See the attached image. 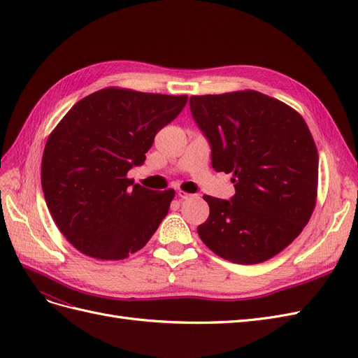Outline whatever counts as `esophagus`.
Listing matches in <instances>:
<instances>
[{
  "label": "esophagus",
  "instance_id": "obj_1",
  "mask_svg": "<svg viewBox=\"0 0 358 358\" xmlns=\"http://www.w3.org/2000/svg\"><path fill=\"white\" fill-rule=\"evenodd\" d=\"M178 196H179L180 200H188V199H192V197H194L192 194H188V192H185V191H178Z\"/></svg>",
  "mask_w": 358,
  "mask_h": 358
}]
</instances>
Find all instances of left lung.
I'll return each mask as SVG.
<instances>
[{
  "mask_svg": "<svg viewBox=\"0 0 358 358\" xmlns=\"http://www.w3.org/2000/svg\"><path fill=\"white\" fill-rule=\"evenodd\" d=\"M210 145L215 171L231 173L230 200L204 196L209 218L197 233L210 251L237 264L275 257L300 234L315 208L318 152L303 117L257 91L189 99Z\"/></svg>",
  "mask_w": 358,
  "mask_h": 358,
  "instance_id": "1",
  "label": "left lung"
}]
</instances>
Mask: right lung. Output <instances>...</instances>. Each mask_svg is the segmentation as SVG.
Listing matches in <instances>:
<instances>
[{
    "label": "right lung",
    "instance_id": "right-lung-1",
    "mask_svg": "<svg viewBox=\"0 0 358 358\" xmlns=\"http://www.w3.org/2000/svg\"><path fill=\"white\" fill-rule=\"evenodd\" d=\"M187 101V95L106 88L76 103L53 129L41 187L53 221L76 249L124 259L152 237L175 191L140 187L127 173L143 164L157 133Z\"/></svg>",
    "mask_w": 358,
    "mask_h": 358
}]
</instances>
